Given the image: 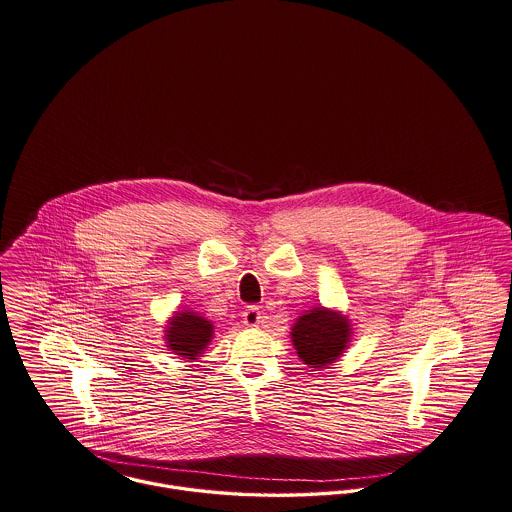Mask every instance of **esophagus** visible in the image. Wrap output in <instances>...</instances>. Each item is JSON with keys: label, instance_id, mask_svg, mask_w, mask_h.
<instances>
[{"label": "esophagus", "instance_id": "esophagus-1", "mask_svg": "<svg viewBox=\"0 0 512 512\" xmlns=\"http://www.w3.org/2000/svg\"><path fill=\"white\" fill-rule=\"evenodd\" d=\"M264 312L260 310V307H256V305H252V307H246V310L242 312V322L248 326V328H256V326H260L262 324V316Z\"/></svg>", "mask_w": 512, "mask_h": 512}]
</instances>
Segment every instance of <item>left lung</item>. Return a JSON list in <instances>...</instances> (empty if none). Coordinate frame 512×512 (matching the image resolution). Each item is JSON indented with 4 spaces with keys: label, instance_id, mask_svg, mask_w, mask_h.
<instances>
[{
    "label": "left lung",
    "instance_id": "obj_1",
    "mask_svg": "<svg viewBox=\"0 0 512 512\" xmlns=\"http://www.w3.org/2000/svg\"><path fill=\"white\" fill-rule=\"evenodd\" d=\"M351 340L349 320L330 308L307 310L291 328L297 355L310 369H324L334 363Z\"/></svg>",
    "mask_w": 512,
    "mask_h": 512
}]
</instances>
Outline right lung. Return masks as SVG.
I'll use <instances>...</instances> for the list:
<instances>
[{
	"mask_svg": "<svg viewBox=\"0 0 512 512\" xmlns=\"http://www.w3.org/2000/svg\"><path fill=\"white\" fill-rule=\"evenodd\" d=\"M165 332L167 347L172 353L196 359L213 338V324L196 312H176Z\"/></svg>",
	"mask_w": 512,
	"mask_h": 512,
	"instance_id": "1",
	"label": "right lung"
}]
</instances>
